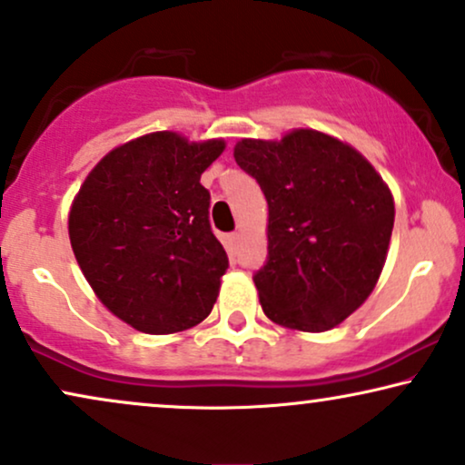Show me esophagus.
I'll return each mask as SVG.
<instances>
[{"mask_svg":"<svg viewBox=\"0 0 465 465\" xmlns=\"http://www.w3.org/2000/svg\"><path fill=\"white\" fill-rule=\"evenodd\" d=\"M239 239H242V234H239V232H232V234H228V245H231V248H237Z\"/></svg>","mask_w":465,"mask_h":465,"instance_id":"34e87169","label":"esophagus"}]
</instances>
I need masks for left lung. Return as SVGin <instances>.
Here are the masks:
<instances>
[{
	"instance_id": "left-lung-1",
	"label": "left lung",
	"mask_w": 465,
	"mask_h": 465,
	"mask_svg": "<svg viewBox=\"0 0 465 465\" xmlns=\"http://www.w3.org/2000/svg\"><path fill=\"white\" fill-rule=\"evenodd\" d=\"M234 162L269 206L267 262L254 273L262 312L291 330L336 328L380 280L391 189L353 146L314 129L237 142Z\"/></svg>"
}]
</instances>
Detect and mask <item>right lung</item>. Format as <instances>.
Masks as SVG:
<instances>
[{
  "instance_id": "1",
  "label": "right lung",
  "mask_w": 465,
  "mask_h": 465,
  "mask_svg": "<svg viewBox=\"0 0 465 465\" xmlns=\"http://www.w3.org/2000/svg\"><path fill=\"white\" fill-rule=\"evenodd\" d=\"M223 140L157 131L107 153L68 213V237L96 297L144 334H174L209 317L228 256L211 231L200 174Z\"/></svg>"
}]
</instances>
